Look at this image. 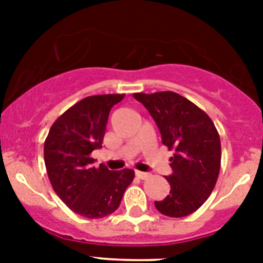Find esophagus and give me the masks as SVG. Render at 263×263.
Returning <instances> with one entry per match:
<instances>
[{"label":"esophagus","instance_id":"obj_1","mask_svg":"<svg viewBox=\"0 0 263 263\" xmlns=\"http://www.w3.org/2000/svg\"><path fill=\"white\" fill-rule=\"evenodd\" d=\"M136 175H137V178H139V179H147L152 176L150 174L142 173V171H136Z\"/></svg>","mask_w":263,"mask_h":263}]
</instances>
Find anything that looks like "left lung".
<instances>
[{"mask_svg":"<svg viewBox=\"0 0 263 263\" xmlns=\"http://www.w3.org/2000/svg\"><path fill=\"white\" fill-rule=\"evenodd\" d=\"M148 110L162 134V142L174 150L170 158L171 185L155 208L168 217H184L197 211L212 194L221 166V143L215 124L199 106L175 92L134 93Z\"/></svg>","mask_w":263,"mask_h":263,"instance_id":"8db88e82","label":"left lung"}]
</instances>
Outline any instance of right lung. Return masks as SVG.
Here are the masks:
<instances>
[{
	"label": "right lung",
	"mask_w": 263,
	"mask_h": 263,
	"mask_svg": "<svg viewBox=\"0 0 263 263\" xmlns=\"http://www.w3.org/2000/svg\"><path fill=\"white\" fill-rule=\"evenodd\" d=\"M124 97L97 95L80 100L53 122L45 141V164L53 191L83 217L101 218L115 212L133 182V170L93 167L90 157L103 147L109 111Z\"/></svg>",
	"instance_id": "add662e5"
}]
</instances>
